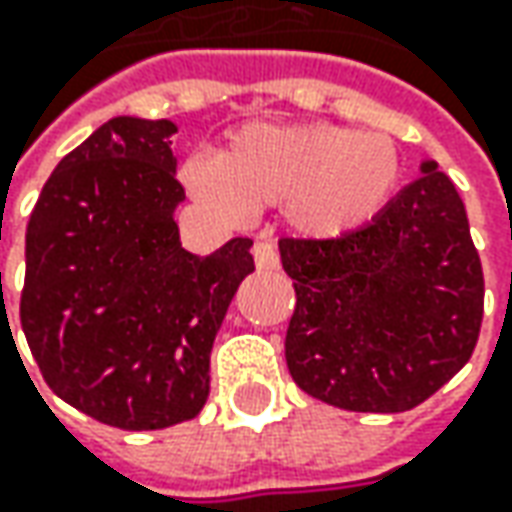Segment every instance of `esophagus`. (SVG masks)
Wrapping results in <instances>:
<instances>
[{"mask_svg": "<svg viewBox=\"0 0 512 512\" xmlns=\"http://www.w3.org/2000/svg\"><path fill=\"white\" fill-rule=\"evenodd\" d=\"M253 259L259 270H276L279 267V250L273 242H256L253 245Z\"/></svg>", "mask_w": 512, "mask_h": 512, "instance_id": "esophagus-1", "label": "esophagus"}]
</instances>
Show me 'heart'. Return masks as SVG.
Wrapping results in <instances>:
<instances>
[{
	"label": "heart",
	"instance_id": "b5f03b06",
	"mask_svg": "<svg viewBox=\"0 0 512 512\" xmlns=\"http://www.w3.org/2000/svg\"><path fill=\"white\" fill-rule=\"evenodd\" d=\"M193 196L242 216L285 205L307 236L336 239L382 213L402 182V153L384 133L336 125H250L216 159L193 156L182 168Z\"/></svg>",
	"mask_w": 512,
	"mask_h": 512
}]
</instances>
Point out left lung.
<instances>
[{"label": "left lung", "instance_id": "8db88e82", "mask_svg": "<svg viewBox=\"0 0 512 512\" xmlns=\"http://www.w3.org/2000/svg\"><path fill=\"white\" fill-rule=\"evenodd\" d=\"M296 307L293 382L356 413H402L447 384L479 342L484 273L456 185L424 162L382 213L336 239H279Z\"/></svg>", "mask_w": 512, "mask_h": 512}]
</instances>
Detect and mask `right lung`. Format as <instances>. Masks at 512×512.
<instances>
[{
    "label": "right lung",
    "instance_id": "1",
    "mask_svg": "<svg viewBox=\"0 0 512 512\" xmlns=\"http://www.w3.org/2000/svg\"><path fill=\"white\" fill-rule=\"evenodd\" d=\"M168 119L116 116L56 165L25 233L19 319L48 387L119 430L193 419L210 350L253 273L250 239L210 256L179 242Z\"/></svg>",
    "mask_w": 512,
    "mask_h": 512
}]
</instances>
